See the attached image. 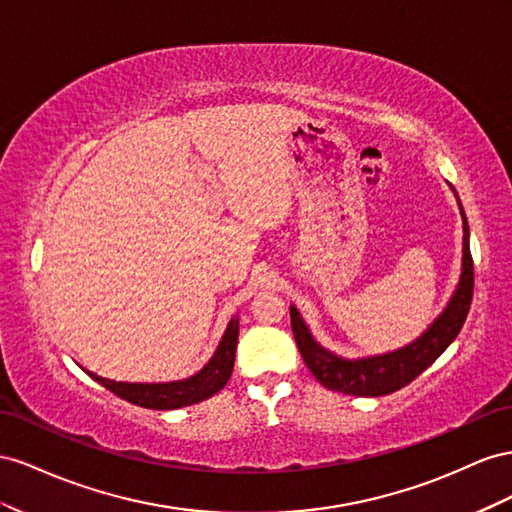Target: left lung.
<instances>
[{"label":"left lung","mask_w":512,"mask_h":512,"mask_svg":"<svg viewBox=\"0 0 512 512\" xmlns=\"http://www.w3.org/2000/svg\"><path fill=\"white\" fill-rule=\"evenodd\" d=\"M461 206V203H459ZM463 214V272L459 287L452 296L446 311L440 319L422 334L418 341L407 345L399 352L386 356L367 358V360H343L326 352L324 347L317 345L311 337L309 328L304 326L300 313L291 306V330L298 343L300 354L306 367L315 375L319 384L330 390L354 394V397H384L394 390L407 386L425 371L427 367L442 356L444 349L455 341L459 330L465 324L467 311H470L472 294H474V261L470 253V227Z\"/></svg>","instance_id":"left-lung-1"}]
</instances>
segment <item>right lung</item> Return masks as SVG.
Instances as JSON below:
<instances>
[{"instance_id":"obj_1","label":"right lung","mask_w":512,"mask_h":512,"mask_svg":"<svg viewBox=\"0 0 512 512\" xmlns=\"http://www.w3.org/2000/svg\"><path fill=\"white\" fill-rule=\"evenodd\" d=\"M238 330H240L238 319H231L214 358L197 375L184 379V382L124 384V382H111V379L98 377L90 371L87 373H90V377L96 379L98 384H102L113 394H118L120 399L128 403L148 407V410H178V407L193 405L212 397V394H216L229 382L231 371H233V360H236Z\"/></svg>"}]
</instances>
